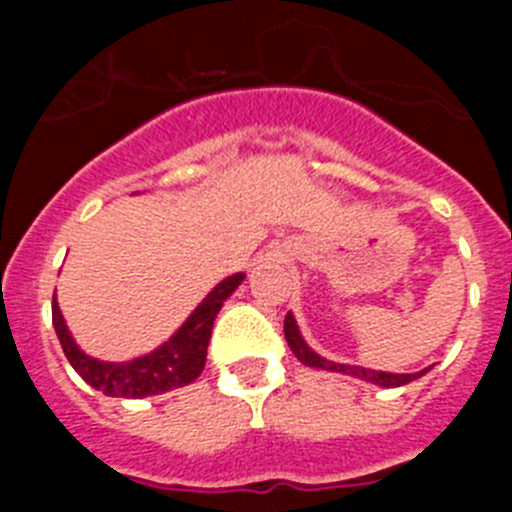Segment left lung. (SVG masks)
Segmentation results:
<instances>
[{
	"label": "left lung",
	"mask_w": 512,
	"mask_h": 512,
	"mask_svg": "<svg viewBox=\"0 0 512 512\" xmlns=\"http://www.w3.org/2000/svg\"><path fill=\"white\" fill-rule=\"evenodd\" d=\"M284 338H287L289 348H292V354L302 361L305 366H312V369H323V372H338V374H348V377L364 379L369 384H377V387H402V384L413 382V379L423 377L428 369L415 374H392V372H374V369H366V366H351V364H336V361L323 359L320 354H315L310 346L302 338L300 328H297V320L292 312H287V318H284Z\"/></svg>",
	"instance_id": "left-lung-1"
}]
</instances>
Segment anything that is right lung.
<instances>
[{
    "instance_id": "obj_1",
    "label": "right lung",
    "mask_w": 512,
    "mask_h": 512,
    "mask_svg": "<svg viewBox=\"0 0 512 512\" xmlns=\"http://www.w3.org/2000/svg\"><path fill=\"white\" fill-rule=\"evenodd\" d=\"M243 279H246V274H233V277L223 279L164 346H158L156 351L138 356L133 361H122V364L92 359L76 346L69 328H66V320H63L56 297H53L51 305L53 328H56V336L61 341L66 359L71 361L76 374L87 384H92L94 390L110 397H135V400L148 395H161V392L184 387V384L200 377L207 361L212 323H215L223 302L233 295Z\"/></svg>"
}]
</instances>
